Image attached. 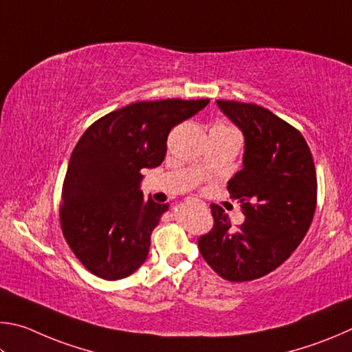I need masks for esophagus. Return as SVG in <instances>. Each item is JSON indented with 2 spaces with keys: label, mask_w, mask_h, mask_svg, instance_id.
<instances>
[{
  "label": "esophagus",
  "mask_w": 352,
  "mask_h": 352,
  "mask_svg": "<svg viewBox=\"0 0 352 352\" xmlns=\"http://www.w3.org/2000/svg\"><path fill=\"white\" fill-rule=\"evenodd\" d=\"M187 202H188V204H192V206L206 207V202H202V201H201V199H198V198H188V199H187Z\"/></svg>",
  "instance_id": "34e87169"
}]
</instances>
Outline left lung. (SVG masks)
<instances>
[{"label": "left lung", "mask_w": 352, "mask_h": 352, "mask_svg": "<svg viewBox=\"0 0 352 352\" xmlns=\"http://www.w3.org/2000/svg\"><path fill=\"white\" fill-rule=\"evenodd\" d=\"M244 135L243 168L229 181L245 217L238 230L212 204L213 230L201 236V255L229 281L261 278L281 266L303 241L317 204V175L300 131L269 109L217 100Z\"/></svg>", "instance_id": "1"}]
</instances>
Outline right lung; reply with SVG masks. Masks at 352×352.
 <instances>
[{"label": "right lung", "mask_w": 352, "mask_h": 352, "mask_svg": "<svg viewBox=\"0 0 352 352\" xmlns=\"http://www.w3.org/2000/svg\"><path fill=\"white\" fill-rule=\"evenodd\" d=\"M208 98L138 102L92 123L67 165L60 207L63 235L91 274L120 280L145 263L168 204L144 199V168L164 162L173 126L198 114Z\"/></svg>", "instance_id": "1"}]
</instances>
